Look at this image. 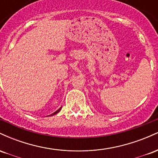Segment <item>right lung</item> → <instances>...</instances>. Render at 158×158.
Listing matches in <instances>:
<instances>
[{
  "label": "right lung",
  "mask_w": 158,
  "mask_h": 158,
  "mask_svg": "<svg viewBox=\"0 0 158 158\" xmlns=\"http://www.w3.org/2000/svg\"><path fill=\"white\" fill-rule=\"evenodd\" d=\"M61 108H59V110H56V111H55V112H54V113H53V114H51V115H50V116H52V115H54V114H57V113H58V112H59V111H60V110H61Z\"/></svg>",
  "instance_id": "right-lung-1"
}]
</instances>
